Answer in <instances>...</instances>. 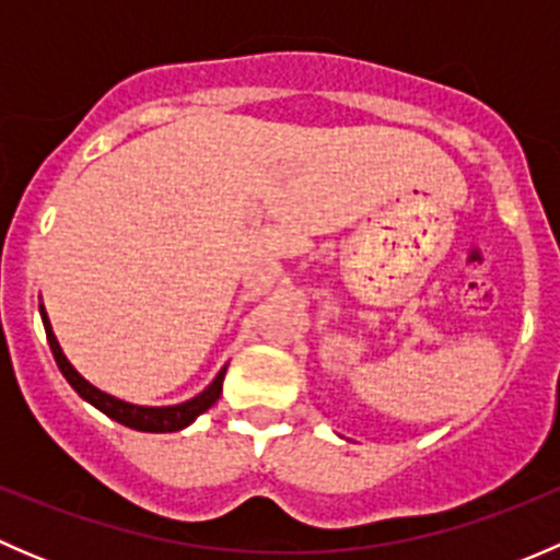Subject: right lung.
I'll return each mask as SVG.
<instances>
[{"label":"right lung","instance_id":"add662e5","mask_svg":"<svg viewBox=\"0 0 560 560\" xmlns=\"http://www.w3.org/2000/svg\"><path fill=\"white\" fill-rule=\"evenodd\" d=\"M39 316H43V327H45V336H48L50 343V352H54L56 365H59L61 376L70 382V387L81 395L86 404H92L94 409H100L103 415L110 417V420L121 422V425L135 428V431H143V433H173V431H184L186 425L197 420L202 411L211 409L213 404L219 400L222 395V382L224 374H228V365L213 376V382L208 385L202 393H197L195 398L184 400V404H173V406H140V404H129V400L116 398V395L105 393V389L94 387L86 376H81L75 371V365L67 360V354L61 352L59 341L54 336V327H50L48 314H45V306L39 303Z\"/></svg>","mask_w":560,"mask_h":560}]
</instances>
